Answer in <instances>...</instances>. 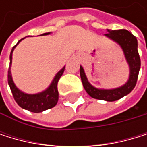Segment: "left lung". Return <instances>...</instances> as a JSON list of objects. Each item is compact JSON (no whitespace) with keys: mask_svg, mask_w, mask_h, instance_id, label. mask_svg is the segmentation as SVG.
Masks as SVG:
<instances>
[{"mask_svg":"<svg viewBox=\"0 0 147 147\" xmlns=\"http://www.w3.org/2000/svg\"><path fill=\"white\" fill-rule=\"evenodd\" d=\"M108 38L113 39L114 41L117 42L121 46L123 50L125 58L129 66V78L128 82L122 87L113 89V90H100L93 87L88 82L86 76L84 74V69L80 66V77L83 83V86L86 92L91 97L102 100L107 101H115L123 96L131 92L137 84L138 72L140 69V57L138 51V41L136 37L127 30H108V33L105 34Z\"/></svg>","mask_w":147,"mask_h":147,"instance_id":"left-lung-1","label":"left lung"}]
</instances>
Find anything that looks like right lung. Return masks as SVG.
<instances>
[{
	"label": "right lung",
	"mask_w": 147,
	"mask_h": 147,
	"mask_svg": "<svg viewBox=\"0 0 147 147\" xmlns=\"http://www.w3.org/2000/svg\"><path fill=\"white\" fill-rule=\"evenodd\" d=\"M47 34H49V33H44L42 35H47ZM24 38H22V39H24ZM22 39H20V40L18 42V44L22 40ZM16 46L13 47V48L11 50L10 56H9V60H10L9 68L8 70V83H9V86L10 87V90L12 92L13 97H14L16 102L18 103L22 109H24L26 110H29V111L33 112V113H39V112H42L44 110L54 108V107L57 104V101L59 99L57 84H58L60 78L61 77V75L63 74L65 67L63 68L57 73L56 76L55 77V78L53 80V82H52V84H51V86H50L46 91H44L40 93H38V94L24 93L23 92L19 91L15 86V84L12 80L11 73H10L12 52H13L14 48L16 47Z\"/></svg>",
	"instance_id": "1"
}]
</instances>
